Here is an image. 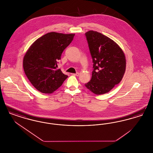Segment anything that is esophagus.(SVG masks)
Returning <instances> with one entry per match:
<instances>
[{"mask_svg": "<svg viewBox=\"0 0 153 153\" xmlns=\"http://www.w3.org/2000/svg\"><path fill=\"white\" fill-rule=\"evenodd\" d=\"M73 75H74V76H79V74H80V73H79V72H77V73H73Z\"/></svg>", "mask_w": 153, "mask_h": 153, "instance_id": "esophagus-1", "label": "esophagus"}]
</instances>
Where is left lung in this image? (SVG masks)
I'll return each mask as SVG.
<instances>
[{"label": "left lung", "mask_w": 153, "mask_h": 153, "mask_svg": "<svg viewBox=\"0 0 153 153\" xmlns=\"http://www.w3.org/2000/svg\"><path fill=\"white\" fill-rule=\"evenodd\" d=\"M85 34L94 62L92 78L85 85L96 95L108 93L123 79L124 53L115 41L100 33L90 30Z\"/></svg>", "instance_id": "8db88e82"}]
</instances>
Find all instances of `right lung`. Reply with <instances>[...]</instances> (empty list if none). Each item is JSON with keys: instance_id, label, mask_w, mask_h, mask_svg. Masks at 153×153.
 <instances>
[{"instance_id": "add662e5", "label": "right lung", "mask_w": 153, "mask_h": 153, "mask_svg": "<svg viewBox=\"0 0 153 153\" xmlns=\"http://www.w3.org/2000/svg\"><path fill=\"white\" fill-rule=\"evenodd\" d=\"M75 34L51 32L39 38L26 51L23 60L25 73L39 92L51 94L60 87L68 76L57 69L58 61Z\"/></svg>"}]
</instances>
